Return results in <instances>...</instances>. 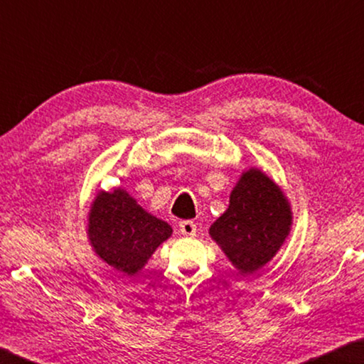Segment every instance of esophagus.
<instances>
[{
  "label": "esophagus",
  "instance_id": "esophagus-1",
  "mask_svg": "<svg viewBox=\"0 0 364 364\" xmlns=\"http://www.w3.org/2000/svg\"><path fill=\"white\" fill-rule=\"evenodd\" d=\"M180 232L186 237H194L197 232V225L192 220H181L180 223Z\"/></svg>",
  "mask_w": 364,
  "mask_h": 364
}]
</instances>
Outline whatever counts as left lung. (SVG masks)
Here are the masks:
<instances>
[{"instance_id":"8db88e82","label":"left lung","mask_w":364,"mask_h":364,"mask_svg":"<svg viewBox=\"0 0 364 364\" xmlns=\"http://www.w3.org/2000/svg\"><path fill=\"white\" fill-rule=\"evenodd\" d=\"M291 220V206L282 189L251 167L235 184L229 208L211 224L210 237L241 274H252L286 243Z\"/></svg>"}]
</instances>
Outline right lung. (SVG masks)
<instances>
[{"instance_id": "right-lung-1", "label": "right lung", "mask_w": 364, "mask_h": 364, "mask_svg": "<svg viewBox=\"0 0 364 364\" xmlns=\"http://www.w3.org/2000/svg\"><path fill=\"white\" fill-rule=\"evenodd\" d=\"M166 220L141 208L123 188L99 191L88 213V241L107 265L137 274L164 241L172 237Z\"/></svg>"}]
</instances>
